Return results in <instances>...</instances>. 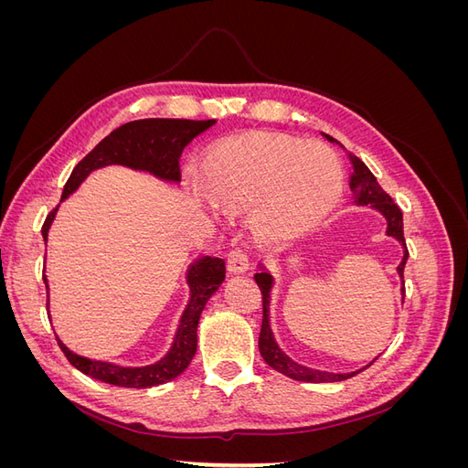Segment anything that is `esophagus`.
Returning <instances> with one entry per match:
<instances>
[{"label": "esophagus", "mask_w": 468, "mask_h": 468, "mask_svg": "<svg viewBox=\"0 0 468 468\" xmlns=\"http://www.w3.org/2000/svg\"><path fill=\"white\" fill-rule=\"evenodd\" d=\"M229 271L230 273H246L250 261H248V253L242 248H234L229 253Z\"/></svg>", "instance_id": "34e87169"}]
</instances>
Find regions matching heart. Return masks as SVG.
Listing matches in <instances>:
<instances>
[{"label": "heart", "instance_id": "heart-1", "mask_svg": "<svg viewBox=\"0 0 468 468\" xmlns=\"http://www.w3.org/2000/svg\"><path fill=\"white\" fill-rule=\"evenodd\" d=\"M199 183L215 205L250 208V229L261 242L281 244L330 215L344 193V165L318 140L248 133L205 155Z\"/></svg>", "mask_w": 468, "mask_h": 468}]
</instances>
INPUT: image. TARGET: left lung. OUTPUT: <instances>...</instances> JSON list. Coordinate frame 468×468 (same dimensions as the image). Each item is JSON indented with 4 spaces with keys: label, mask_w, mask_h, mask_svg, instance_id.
<instances>
[{
    "label": "left lung",
    "mask_w": 468,
    "mask_h": 468,
    "mask_svg": "<svg viewBox=\"0 0 468 468\" xmlns=\"http://www.w3.org/2000/svg\"><path fill=\"white\" fill-rule=\"evenodd\" d=\"M325 138L330 143H335L332 136L325 134ZM349 165H351V174H349V187L356 195V203L357 205H371L373 208L380 210L385 215L388 229L387 234L399 239V242L404 246V258L399 265V275L402 277V292H404V265L408 261V248H406V239H404V222H402V210L396 205L390 195L382 191V187L377 183L375 176L369 172L357 155H353L349 152ZM256 279L258 287L261 291V301H263V320H261V332H260V353L265 359V363L275 369L277 373L291 377L294 380H304V382H337V380H346L353 375H357L359 371L353 373H325V371H316V369H308V367H303L299 363H294L289 356L282 353L275 342L271 325H269V291L273 287V277L269 275L265 269H260V273L253 275ZM369 367V365H367Z\"/></svg>",
    "instance_id": "left-lung-1"
}]
</instances>
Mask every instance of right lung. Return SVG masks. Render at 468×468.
<instances>
[{
  "instance_id": "obj_1",
  "label": "right lung",
  "mask_w": 468,
  "mask_h": 468,
  "mask_svg": "<svg viewBox=\"0 0 468 468\" xmlns=\"http://www.w3.org/2000/svg\"><path fill=\"white\" fill-rule=\"evenodd\" d=\"M215 122V119H143L119 126V129L105 136L101 143H99L86 158L74 167L72 176L68 177L64 186L62 201L80 187V183L86 179L93 169L111 164L143 169V172H150L160 179L179 181V158L183 148H186L195 136H199L201 133L210 129ZM56 210H58V207L50 210V215L47 217L45 224H42V238H45V242L48 238V230ZM226 265L220 258L203 256L189 265L187 282L191 289V299L187 303V308L183 310L172 347H169L165 356L154 365L121 367L107 361H93L88 357L76 356V353L69 351L58 337L56 339H58V346L64 351L66 359L72 363L78 371L91 378L126 388H148L164 385V382L179 377L189 367L197 351V325H199L201 313L207 301L222 285ZM42 279H45L48 292L47 277L42 275Z\"/></svg>"
}]
</instances>
